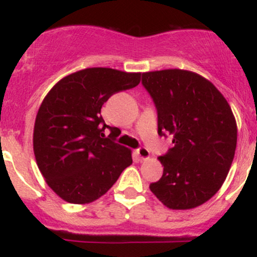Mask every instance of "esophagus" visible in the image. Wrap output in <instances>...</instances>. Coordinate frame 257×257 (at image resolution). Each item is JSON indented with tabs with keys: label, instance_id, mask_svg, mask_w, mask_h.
Here are the masks:
<instances>
[{
	"label": "esophagus",
	"instance_id": "esophagus-1",
	"mask_svg": "<svg viewBox=\"0 0 257 257\" xmlns=\"http://www.w3.org/2000/svg\"><path fill=\"white\" fill-rule=\"evenodd\" d=\"M137 153L138 157L140 158V161H146V159L150 158V151L146 147H140V149H138Z\"/></svg>",
	"mask_w": 257,
	"mask_h": 257
}]
</instances>
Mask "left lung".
Masks as SVG:
<instances>
[{
  "label": "left lung",
  "instance_id": "1",
  "mask_svg": "<svg viewBox=\"0 0 257 257\" xmlns=\"http://www.w3.org/2000/svg\"><path fill=\"white\" fill-rule=\"evenodd\" d=\"M157 108L158 135L174 147L158 157L163 175L150 190L175 210L196 208L225 181L237 146V124L227 100L197 73L172 69L143 73Z\"/></svg>",
  "mask_w": 257,
  "mask_h": 257
}]
</instances>
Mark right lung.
<instances>
[{
	"instance_id": "1",
	"label": "right lung",
	"mask_w": 257,
	"mask_h": 257,
	"mask_svg": "<svg viewBox=\"0 0 257 257\" xmlns=\"http://www.w3.org/2000/svg\"><path fill=\"white\" fill-rule=\"evenodd\" d=\"M141 73L90 67L58 82L38 108L34 152L40 172L60 198L73 204L105 194L133 163L132 152L111 138L101 107L113 94L140 83Z\"/></svg>"
}]
</instances>
